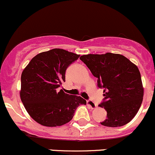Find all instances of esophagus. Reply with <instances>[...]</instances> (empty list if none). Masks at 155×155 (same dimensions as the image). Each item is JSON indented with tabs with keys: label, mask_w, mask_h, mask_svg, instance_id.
<instances>
[{
	"label": "esophagus",
	"mask_w": 155,
	"mask_h": 155,
	"mask_svg": "<svg viewBox=\"0 0 155 155\" xmlns=\"http://www.w3.org/2000/svg\"><path fill=\"white\" fill-rule=\"evenodd\" d=\"M87 105H89V106H90L92 108H95L97 107V104H96L95 102H93V101L91 100H88L87 101Z\"/></svg>",
	"instance_id": "1"
}]
</instances>
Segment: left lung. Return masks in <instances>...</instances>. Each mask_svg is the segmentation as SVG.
Returning a JSON list of instances; mask_svg holds the SVG:
<instances>
[{
	"instance_id": "8db88e82",
	"label": "left lung",
	"mask_w": 155,
	"mask_h": 155,
	"mask_svg": "<svg viewBox=\"0 0 155 155\" xmlns=\"http://www.w3.org/2000/svg\"><path fill=\"white\" fill-rule=\"evenodd\" d=\"M80 60L97 78L104 88V101L99 106L107 111L101 122L106 127H121L133 120L143 97V87L138 67L123 55L114 53L85 54Z\"/></svg>"
}]
</instances>
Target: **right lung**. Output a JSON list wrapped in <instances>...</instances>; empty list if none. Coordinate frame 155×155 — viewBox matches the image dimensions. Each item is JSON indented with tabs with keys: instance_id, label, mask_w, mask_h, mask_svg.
Returning <instances> with one entry per match:
<instances>
[{
	"instance_id": "1",
	"label": "right lung",
	"mask_w": 155,
	"mask_h": 155,
	"mask_svg": "<svg viewBox=\"0 0 155 155\" xmlns=\"http://www.w3.org/2000/svg\"><path fill=\"white\" fill-rule=\"evenodd\" d=\"M79 56L62 49H53L35 55L23 70L21 101L38 124L47 127L63 125L72 120L79 105H86V101L80 96L58 90L65 81L67 68Z\"/></svg>"
}]
</instances>
